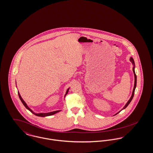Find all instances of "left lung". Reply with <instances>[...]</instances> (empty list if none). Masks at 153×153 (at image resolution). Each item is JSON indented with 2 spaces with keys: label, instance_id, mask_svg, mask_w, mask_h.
<instances>
[{
  "label": "left lung",
  "instance_id": "obj_1",
  "mask_svg": "<svg viewBox=\"0 0 153 153\" xmlns=\"http://www.w3.org/2000/svg\"><path fill=\"white\" fill-rule=\"evenodd\" d=\"M130 61L131 62V63H132V65H133V73H134V87H133V92H132V94H131V97H130V98L129 99V100L128 101V102L126 104V105H125V106L123 108V109H122V110H123V109H125L128 105L129 104L130 102L131 101V100H132V99H133V96H134V91H135V89H136V83H137V77H136V73H135V71H134V68H135V64H134V60L133 59L131 58V57H130ZM121 110V111H122ZM121 111H120L119 112H118V113H117L115 115H117L118 113H119Z\"/></svg>",
  "mask_w": 153,
  "mask_h": 153
}]
</instances>
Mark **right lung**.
<instances>
[{
	"label": "right lung",
	"mask_w": 153,
	"mask_h": 153,
	"mask_svg": "<svg viewBox=\"0 0 153 153\" xmlns=\"http://www.w3.org/2000/svg\"><path fill=\"white\" fill-rule=\"evenodd\" d=\"M69 88H68V90H67V91H66V94H65V97L66 96V95L68 94V91H69ZM18 95H19V98H20V100H21V101L22 102V103H23V104L24 106L28 109V110H29L31 112H32L33 114H34L36 116H38V117H48V116H51V115H54V114H56V113H58V112H59L60 111V110H58V111H53V112H48V113H39V114H36L35 112H34L28 106V105H27V104L25 103V102L23 100V98H22V97H21V95H20V94L19 93V92H18Z\"/></svg>",
	"instance_id": "right-lung-1"
}]
</instances>
